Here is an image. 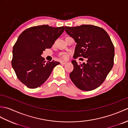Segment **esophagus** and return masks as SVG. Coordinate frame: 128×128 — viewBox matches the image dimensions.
Listing matches in <instances>:
<instances>
[{"label":"esophagus","mask_w":128,"mask_h":128,"mask_svg":"<svg viewBox=\"0 0 128 128\" xmlns=\"http://www.w3.org/2000/svg\"><path fill=\"white\" fill-rule=\"evenodd\" d=\"M67 62L66 61H64V60H62V61H60V63L62 64V65H64V64H66V63Z\"/></svg>","instance_id":"esophagus-1"}]
</instances>
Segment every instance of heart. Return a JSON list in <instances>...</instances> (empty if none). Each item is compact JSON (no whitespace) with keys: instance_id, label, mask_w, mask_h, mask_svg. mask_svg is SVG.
<instances>
[{"instance_id":"b5f03b06","label":"heart","mask_w":128,"mask_h":128,"mask_svg":"<svg viewBox=\"0 0 128 128\" xmlns=\"http://www.w3.org/2000/svg\"><path fill=\"white\" fill-rule=\"evenodd\" d=\"M60 56H61L62 58H64V59L66 58V57H67V54L66 53H62Z\"/></svg>"}]
</instances>
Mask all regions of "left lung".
Returning <instances> with one entry per match:
<instances>
[{
  "label": "left lung",
  "instance_id": "8db88e82",
  "mask_svg": "<svg viewBox=\"0 0 128 128\" xmlns=\"http://www.w3.org/2000/svg\"><path fill=\"white\" fill-rule=\"evenodd\" d=\"M67 34L77 43L74 58L82 56L87 63L78 65L75 60L72 62L74 69L69 76L78 88L91 91L103 82L112 69L114 47L104 30L91 25L65 27Z\"/></svg>",
  "mask_w": 128,
  "mask_h": 128
}]
</instances>
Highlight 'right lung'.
I'll list each match as a JSON object with an SVG mask.
<instances>
[{
    "instance_id": "right-lung-1",
    "label": "right lung",
    "mask_w": 128,
    "mask_h": 128,
    "mask_svg": "<svg viewBox=\"0 0 128 128\" xmlns=\"http://www.w3.org/2000/svg\"><path fill=\"white\" fill-rule=\"evenodd\" d=\"M64 26L53 28L48 25L34 26L18 36L13 47L12 65L18 80L30 88L42 85L59 62H45L43 51L50 48L63 33Z\"/></svg>"
}]
</instances>
